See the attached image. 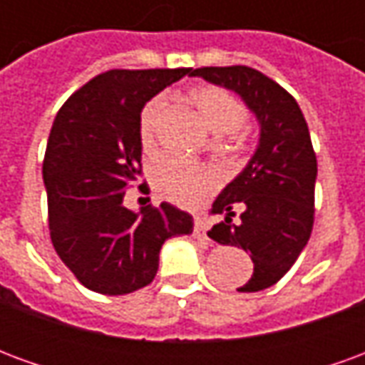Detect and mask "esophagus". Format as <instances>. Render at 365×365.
<instances>
[{"mask_svg":"<svg viewBox=\"0 0 365 365\" xmlns=\"http://www.w3.org/2000/svg\"><path fill=\"white\" fill-rule=\"evenodd\" d=\"M193 232H195V237L207 238V222L201 215L193 217Z\"/></svg>","mask_w":365,"mask_h":365,"instance_id":"obj_1","label":"esophagus"}]
</instances>
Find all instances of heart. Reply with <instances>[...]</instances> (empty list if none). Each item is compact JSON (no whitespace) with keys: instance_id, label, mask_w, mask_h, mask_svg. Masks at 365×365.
I'll list each match as a JSON object with an SVG mask.
<instances>
[{"instance_id":"obj_1","label":"heart","mask_w":365,"mask_h":365,"mask_svg":"<svg viewBox=\"0 0 365 365\" xmlns=\"http://www.w3.org/2000/svg\"><path fill=\"white\" fill-rule=\"evenodd\" d=\"M190 99L211 133L217 136L230 135V138H237L238 128L242 127L246 115L245 107L235 97L215 86H199L191 90ZM164 105V97H154L140 115L138 135L146 154L156 150L158 125ZM150 175L152 185L160 197L182 207L199 205L207 197V193L217 187V174L211 168L201 164H183L178 160L164 158L152 166Z\"/></svg>"}]
</instances>
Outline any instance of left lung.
Segmentation results:
<instances>
[{
    "label": "left lung",
    "mask_w": 365,
    "mask_h": 365,
    "mask_svg": "<svg viewBox=\"0 0 365 365\" xmlns=\"http://www.w3.org/2000/svg\"><path fill=\"white\" fill-rule=\"evenodd\" d=\"M190 76L235 91L258 120L256 150L213 201L222 221L207 235L250 252L254 274L238 291L266 289L289 272L313 230L317 156L307 120L297 101L254 68H197ZM235 208L243 211L237 222Z\"/></svg>",
    "instance_id": "8db88e82"
}]
</instances>
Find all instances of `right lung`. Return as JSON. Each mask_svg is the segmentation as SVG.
Masks as SVG:
<instances>
[{"instance_id":"obj_1","label":"right lung","mask_w":365,"mask_h":365,"mask_svg":"<svg viewBox=\"0 0 365 365\" xmlns=\"http://www.w3.org/2000/svg\"><path fill=\"white\" fill-rule=\"evenodd\" d=\"M185 74L190 68L109 70L68 97L52 123L43 164L52 245L96 293L148 285L162 245L193 232V217L166 201L140 211L123 203L140 175L144 105Z\"/></svg>"}]
</instances>
